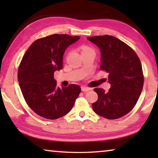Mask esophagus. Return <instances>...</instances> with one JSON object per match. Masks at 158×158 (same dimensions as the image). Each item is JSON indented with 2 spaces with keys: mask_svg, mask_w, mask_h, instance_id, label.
Listing matches in <instances>:
<instances>
[{
  "mask_svg": "<svg viewBox=\"0 0 158 158\" xmlns=\"http://www.w3.org/2000/svg\"><path fill=\"white\" fill-rule=\"evenodd\" d=\"M91 89H92L91 88H89V87H87V86H82L81 87V90L83 92L89 91V90H90Z\"/></svg>",
  "mask_w": 158,
  "mask_h": 158,
  "instance_id": "1",
  "label": "esophagus"
}]
</instances>
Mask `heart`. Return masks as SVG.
Listing matches in <instances>:
<instances>
[{
    "label": "heart",
    "instance_id": "b5f03b06",
    "mask_svg": "<svg viewBox=\"0 0 158 158\" xmlns=\"http://www.w3.org/2000/svg\"><path fill=\"white\" fill-rule=\"evenodd\" d=\"M89 50H93V49H90V47H87V46H82V47H81V51H82V52H86V51H89Z\"/></svg>",
    "mask_w": 158,
    "mask_h": 158
}]
</instances>
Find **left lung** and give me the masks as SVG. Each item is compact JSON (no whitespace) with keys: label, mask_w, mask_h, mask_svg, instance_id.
I'll return each mask as SVG.
<instances>
[{"label":"left lung","mask_w":158,"mask_h":158,"mask_svg":"<svg viewBox=\"0 0 158 158\" xmlns=\"http://www.w3.org/2000/svg\"><path fill=\"white\" fill-rule=\"evenodd\" d=\"M101 52L100 70L109 73L111 88L106 93L95 89L98 99L93 103L96 114L113 120L124 116L135 107L142 91L144 77L137 53L119 39L111 35L89 37Z\"/></svg>","instance_id":"1"}]
</instances>
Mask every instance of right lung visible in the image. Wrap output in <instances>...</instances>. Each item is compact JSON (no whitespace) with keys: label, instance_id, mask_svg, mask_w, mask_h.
<instances>
[{"label":"right lung","instance_id":"add662e5","mask_svg":"<svg viewBox=\"0 0 158 158\" xmlns=\"http://www.w3.org/2000/svg\"><path fill=\"white\" fill-rule=\"evenodd\" d=\"M79 36L53 34L33 42L26 51L18 69V81L26 102L35 113L55 120L70 111L81 93L76 84L60 89L53 78L63 68V56Z\"/></svg>","mask_w":158,"mask_h":158}]
</instances>
